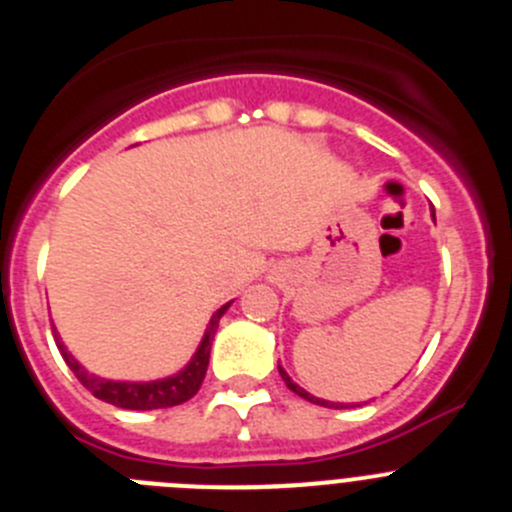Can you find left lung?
<instances>
[{
  "mask_svg": "<svg viewBox=\"0 0 512 512\" xmlns=\"http://www.w3.org/2000/svg\"><path fill=\"white\" fill-rule=\"evenodd\" d=\"M277 370H280V375H282V380H285V385H287V388H290L292 393H295V395H300L302 400H307V403L322 405V408H342V403H330V400L315 398V395H310V393H307V390H302L300 385H297V382L292 380L290 375H287V372H285V367H282V365H277Z\"/></svg>",
  "mask_w": 512,
  "mask_h": 512,
  "instance_id": "obj_1",
  "label": "left lung"
}]
</instances>
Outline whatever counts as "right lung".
<instances>
[{
	"instance_id": "1",
	"label": "right lung",
	"mask_w": 512,
	"mask_h": 512,
	"mask_svg": "<svg viewBox=\"0 0 512 512\" xmlns=\"http://www.w3.org/2000/svg\"><path fill=\"white\" fill-rule=\"evenodd\" d=\"M230 305L232 302H227V305H222L220 310L210 317V325H207L205 335H202L192 360L187 362L180 372L160 377V380L132 382V380H107V377H99L94 375V372H89L84 365H79L77 357L67 350V345H64L62 337H59L57 327H54V340H57V347L59 352H62L64 362L69 365V370L77 375V380L82 382L84 388H87L94 398L104 400V403H112L124 410L175 408V405H182L190 398H195V393L200 390L202 380H205L207 365H210V350H212V340H215L217 325H220V317L225 315Z\"/></svg>"
}]
</instances>
